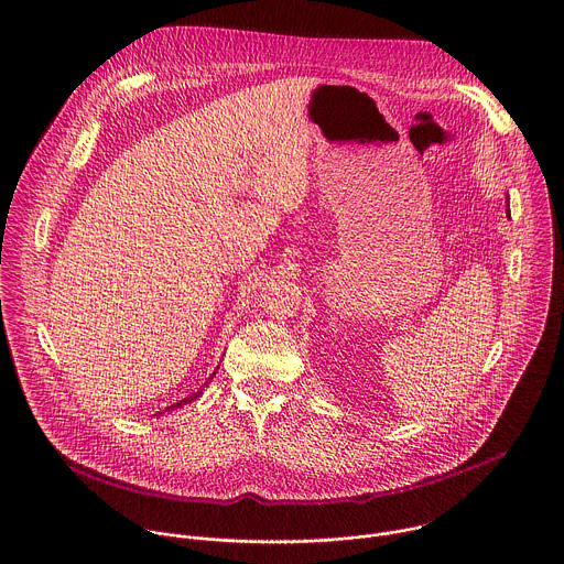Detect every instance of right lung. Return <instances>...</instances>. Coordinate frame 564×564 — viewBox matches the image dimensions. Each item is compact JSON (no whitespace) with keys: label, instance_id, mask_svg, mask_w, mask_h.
Segmentation results:
<instances>
[{"label":"right lung","instance_id":"obj_1","mask_svg":"<svg viewBox=\"0 0 564 564\" xmlns=\"http://www.w3.org/2000/svg\"><path fill=\"white\" fill-rule=\"evenodd\" d=\"M215 373H217V369H215V371H213V377H215ZM213 377H210V379H213ZM206 386H208V381H206ZM202 394H204V390H202V388H199V392H195V394H193V397H187V399H183V401H178V403H174V405H170V408H165V410H163V412H159V414H165V412H172V410H178V408H183V405H187V403H193V401H197V399H199V397H202ZM159 414H156V416H159Z\"/></svg>","mask_w":564,"mask_h":564}]
</instances>
